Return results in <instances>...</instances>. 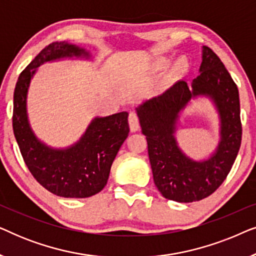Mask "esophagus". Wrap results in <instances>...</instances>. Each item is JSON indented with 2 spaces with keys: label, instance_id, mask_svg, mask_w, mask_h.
I'll use <instances>...</instances> for the list:
<instances>
[{
  "label": "esophagus",
  "instance_id": "1",
  "mask_svg": "<svg viewBox=\"0 0 256 256\" xmlns=\"http://www.w3.org/2000/svg\"><path fill=\"white\" fill-rule=\"evenodd\" d=\"M128 124L132 132H138L140 129V120L138 114L134 113V112H130L128 116Z\"/></svg>",
  "mask_w": 256,
  "mask_h": 256
}]
</instances>
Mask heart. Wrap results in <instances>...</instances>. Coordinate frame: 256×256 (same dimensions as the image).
I'll return each mask as SVG.
<instances>
[{
	"label": "heart",
	"mask_w": 256,
	"mask_h": 256,
	"mask_svg": "<svg viewBox=\"0 0 256 256\" xmlns=\"http://www.w3.org/2000/svg\"><path fill=\"white\" fill-rule=\"evenodd\" d=\"M166 59H160V60L158 62V65L162 68V66L166 65ZM186 68H188V60L184 57L178 58L177 60L174 62V64L172 66V71L174 73H182V72H184Z\"/></svg>",
	"instance_id": "b5f03b06"
}]
</instances>
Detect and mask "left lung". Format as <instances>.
<instances>
[{"instance_id": "8db88e82", "label": "left lung", "mask_w": 256, "mask_h": 256, "mask_svg": "<svg viewBox=\"0 0 256 256\" xmlns=\"http://www.w3.org/2000/svg\"><path fill=\"white\" fill-rule=\"evenodd\" d=\"M199 71L192 90L180 80L138 108L155 185L164 198L180 202L202 200L222 184L236 158L242 136L236 84L208 46H202ZM200 94L211 96L218 107L222 141L211 159L194 162L178 149L172 134L178 113L192 96Z\"/></svg>"}]
</instances>
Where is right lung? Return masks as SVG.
Listing matches in <instances>:
<instances>
[{
  "instance_id": "obj_1",
  "label": "right lung",
  "mask_w": 256,
  "mask_h": 256,
  "mask_svg": "<svg viewBox=\"0 0 256 256\" xmlns=\"http://www.w3.org/2000/svg\"><path fill=\"white\" fill-rule=\"evenodd\" d=\"M87 54L65 42L45 46L20 72L14 92L12 128L28 169L42 186L64 198H87L107 184L112 163L129 132L128 113L98 118L76 146L54 150L34 138L28 124L26 92L34 68L60 57Z\"/></svg>"
}]
</instances>
